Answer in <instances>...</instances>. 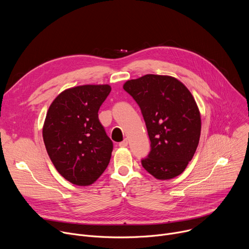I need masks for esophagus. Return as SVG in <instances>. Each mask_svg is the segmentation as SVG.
I'll return each instance as SVG.
<instances>
[{
	"label": "esophagus",
	"instance_id": "1",
	"mask_svg": "<svg viewBox=\"0 0 249 249\" xmlns=\"http://www.w3.org/2000/svg\"><path fill=\"white\" fill-rule=\"evenodd\" d=\"M127 146H128V140L127 139H124L122 142H120V143H119V147H121V148H125Z\"/></svg>",
	"mask_w": 249,
	"mask_h": 249
}]
</instances>
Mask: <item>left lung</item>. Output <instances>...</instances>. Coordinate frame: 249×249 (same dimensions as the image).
Here are the masks:
<instances>
[{
  "instance_id": "obj_1",
  "label": "left lung",
  "mask_w": 249,
  "mask_h": 249,
  "mask_svg": "<svg viewBox=\"0 0 249 249\" xmlns=\"http://www.w3.org/2000/svg\"><path fill=\"white\" fill-rule=\"evenodd\" d=\"M123 89L140 106L151 141L142 165L160 180L181 174L201 134V116L191 92L173 77L152 74L127 81Z\"/></svg>"
}]
</instances>
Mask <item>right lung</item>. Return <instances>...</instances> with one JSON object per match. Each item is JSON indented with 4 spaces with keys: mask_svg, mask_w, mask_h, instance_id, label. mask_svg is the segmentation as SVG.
Masks as SVG:
<instances>
[{
    "mask_svg": "<svg viewBox=\"0 0 249 249\" xmlns=\"http://www.w3.org/2000/svg\"><path fill=\"white\" fill-rule=\"evenodd\" d=\"M108 85H85L62 91L51 103L43 141L57 171L71 183L92 184L107 167L113 143L99 122L98 110Z\"/></svg>",
    "mask_w": 249,
    "mask_h": 249,
    "instance_id": "right-lung-1",
    "label": "right lung"
}]
</instances>
